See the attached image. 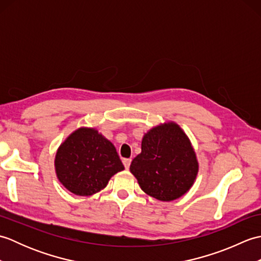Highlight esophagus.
Instances as JSON below:
<instances>
[{"label":"esophagus","mask_w":261,"mask_h":261,"mask_svg":"<svg viewBox=\"0 0 261 261\" xmlns=\"http://www.w3.org/2000/svg\"><path fill=\"white\" fill-rule=\"evenodd\" d=\"M122 163H123V165H124V167H125V169H127L130 167V164H131V159H129V158H124L123 160H122Z\"/></svg>","instance_id":"34e87169"}]
</instances>
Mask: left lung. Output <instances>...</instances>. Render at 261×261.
Returning a JSON list of instances; mask_svg holds the SVG:
<instances>
[{
  "instance_id": "1",
  "label": "left lung",
  "mask_w": 261,
  "mask_h": 261,
  "mask_svg": "<svg viewBox=\"0 0 261 261\" xmlns=\"http://www.w3.org/2000/svg\"><path fill=\"white\" fill-rule=\"evenodd\" d=\"M130 171L147 195L170 202L191 190L198 162L185 131L176 122L168 121L143 135L141 152L132 160Z\"/></svg>"
}]
</instances>
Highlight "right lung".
Listing matches in <instances>:
<instances>
[{
  "mask_svg": "<svg viewBox=\"0 0 261 261\" xmlns=\"http://www.w3.org/2000/svg\"><path fill=\"white\" fill-rule=\"evenodd\" d=\"M124 169L114 145L95 127L81 126L60 143L55 171L66 190L79 196L101 192Z\"/></svg>",
  "mask_w": 261,
  "mask_h": 261,
  "instance_id": "obj_1",
  "label": "right lung"
}]
</instances>
